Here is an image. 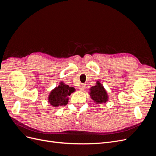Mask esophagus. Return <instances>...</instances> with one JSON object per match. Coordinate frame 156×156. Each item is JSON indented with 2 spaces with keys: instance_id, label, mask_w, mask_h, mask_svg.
I'll list each match as a JSON object with an SVG mask.
<instances>
[{
  "instance_id": "obj_1",
  "label": "esophagus",
  "mask_w": 156,
  "mask_h": 156,
  "mask_svg": "<svg viewBox=\"0 0 156 156\" xmlns=\"http://www.w3.org/2000/svg\"><path fill=\"white\" fill-rule=\"evenodd\" d=\"M85 85H84V84H81V85H80L79 87V90H81V91H83V90H84V89H85Z\"/></svg>"
}]
</instances>
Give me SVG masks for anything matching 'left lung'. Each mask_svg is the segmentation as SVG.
Listing matches in <instances>:
<instances>
[{
	"label": "left lung",
	"mask_w": 156,
	"mask_h": 156,
	"mask_svg": "<svg viewBox=\"0 0 156 156\" xmlns=\"http://www.w3.org/2000/svg\"><path fill=\"white\" fill-rule=\"evenodd\" d=\"M89 95L96 104H103L108 100V95L105 88L101 83V80H98L96 83V85L90 88Z\"/></svg>",
	"instance_id": "8db88e82"
}]
</instances>
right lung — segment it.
I'll list each match as a JSON object with an SVG mask.
<instances>
[{"instance_id":"right-lung-1","label":"right lung","mask_w":156,"mask_h":156,"mask_svg":"<svg viewBox=\"0 0 156 156\" xmlns=\"http://www.w3.org/2000/svg\"><path fill=\"white\" fill-rule=\"evenodd\" d=\"M75 91L74 87H69L68 84L61 81L58 87H56L50 92L48 96V102L52 107L56 108L66 105L69 100L68 96Z\"/></svg>"}]
</instances>
